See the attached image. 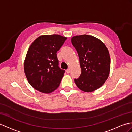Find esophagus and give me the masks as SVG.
Masks as SVG:
<instances>
[{"label":"esophagus","instance_id":"esophagus-1","mask_svg":"<svg viewBox=\"0 0 132 132\" xmlns=\"http://www.w3.org/2000/svg\"><path fill=\"white\" fill-rule=\"evenodd\" d=\"M66 72L67 73H70V72H71V70H70V69H68L67 70H66Z\"/></svg>","mask_w":132,"mask_h":132}]
</instances>
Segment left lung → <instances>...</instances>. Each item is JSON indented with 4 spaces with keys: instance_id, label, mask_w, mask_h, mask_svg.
I'll return each mask as SVG.
<instances>
[{
    "instance_id": "1",
    "label": "left lung",
    "mask_w": 132,
    "mask_h": 132,
    "mask_svg": "<svg viewBox=\"0 0 132 132\" xmlns=\"http://www.w3.org/2000/svg\"><path fill=\"white\" fill-rule=\"evenodd\" d=\"M72 45L76 50L81 73L74 81L79 89L92 92L106 81L109 75L110 58L105 44L96 37L87 35L73 36Z\"/></svg>"
}]
</instances>
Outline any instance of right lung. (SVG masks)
Masks as SVG:
<instances>
[{
	"mask_svg": "<svg viewBox=\"0 0 132 132\" xmlns=\"http://www.w3.org/2000/svg\"><path fill=\"white\" fill-rule=\"evenodd\" d=\"M66 39L59 35H42L29 46L24 69L27 79L34 89L48 94L59 86L65 71L59 67L56 53Z\"/></svg>",
	"mask_w": 132,
	"mask_h": 132,
	"instance_id": "1",
	"label": "right lung"
}]
</instances>
